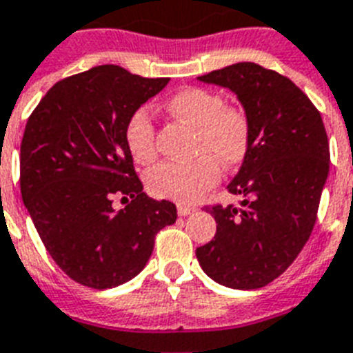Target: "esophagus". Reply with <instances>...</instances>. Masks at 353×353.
Returning <instances> with one entry per match:
<instances>
[{
  "instance_id": "1",
  "label": "esophagus",
  "mask_w": 353,
  "mask_h": 353,
  "mask_svg": "<svg viewBox=\"0 0 353 353\" xmlns=\"http://www.w3.org/2000/svg\"><path fill=\"white\" fill-rule=\"evenodd\" d=\"M176 212H179L180 217H188V215H191V214H193V212H195V208L184 206V204H180V206L176 208Z\"/></svg>"
}]
</instances>
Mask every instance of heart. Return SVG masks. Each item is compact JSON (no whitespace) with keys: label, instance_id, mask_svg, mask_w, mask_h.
I'll return each instance as SVG.
<instances>
[{"label":"heart","instance_id":"obj_1","mask_svg":"<svg viewBox=\"0 0 353 353\" xmlns=\"http://www.w3.org/2000/svg\"><path fill=\"white\" fill-rule=\"evenodd\" d=\"M168 110L196 128L193 162H163L149 171L147 188L158 199L191 204L217 184L221 168H236L250 149V119L237 106L225 105L219 94L204 88H184L171 95ZM125 143L138 163L157 157L154 123L145 106L132 112L125 127Z\"/></svg>","mask_w":353,"mask_h":353}]
</instances>
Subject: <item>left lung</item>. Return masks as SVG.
<instances>
[{
	"instance_id": "8db88e82",
	"label": "left lung",
	"mask_w": 353,
	"mask_h": 353,
	"mask_svg": "<svg viewBox=\"0 0 353 353\" xmlns=\"http://www.w3.org/2000/svg\"><path fill=\"white\" fill-rule=\"evenodd\" d=\"M199 81L236 94L252 136L226 185L243 196V208H208L217 234L196 248V259L221 285L259 289L285 272L313 232L330 173L326 128L293 81L254 62L226 65Z\"/></svg>"
}]
</instances>
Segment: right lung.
<instances>
[{
    "instance_id": "obj_1",
    "label": "right lung",
    "mask_w": 353,
    "mask_h": 353,
    "mask_svg": "<svg viewBox=\"0 0 353 353\" xmlns=\"http://www.w3.org/2000/svg\"><path fill=\"white\" fill-rule=\"evenodd\" d=\"M168 83L97 65L59 81L26 125L21 199L54 263L86 288L132 280L176 221L173 202L143 193L125 143L128 117ZM114 196L131 202L116 212Z\"/></svg>"
}]
</instances>
